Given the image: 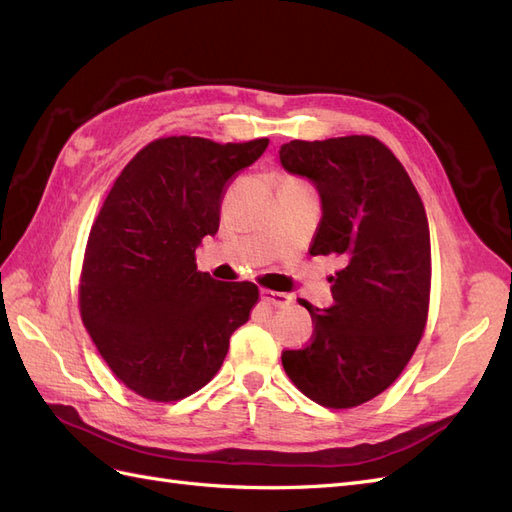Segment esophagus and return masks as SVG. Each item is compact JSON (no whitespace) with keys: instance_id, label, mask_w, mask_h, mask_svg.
Masks as SVG:
<instances>
[{"instance_id":"1","label":"esophagus","mask_w":512,"mask_h":512,"mask_svg":"<svg viewBox=\"0 0 512 512\" xmlns=\"http://www.w3.org/2000/svg\"><path fill=\"white\" fill-rule=\"evenodd\" d=\"M262 301H267L273 307H288L292 303V294L288 292H277V290H260Z\"/></svg>"}]
</instances>
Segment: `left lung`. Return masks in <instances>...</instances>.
<instances>
[{
	"label": "left lung",
	"mask_w": 512,
	"mask_h": 512,
	"mask_svg": "<svg viewBox=\"0 0 512 512\" xmlns=\"http://www.w3.org/2000/svg\"><path fill=\"white\" fill-rule=\"evenodd\" d=\"M290 175L314 183L322 220L314 256L342 258L333 305L307 307L314 342L286 350L297 389L327 408H354L395 382L423 335L431 245L423 200L378 138L339 136L280 147Z\"/></svg>",
	"instance_id": "obj_1"
}]
</instances>
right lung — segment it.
Segmentation results:
<instances>
[{"label":"right lung","instance_id":"obj_1","mask_svg":"<svg viewBox=\"0 0 512 512\" xmlns=\"http://www.w3.org/2000/svg\"><path fill=\"white\" fill-rule=\"evenodd\" d=\"M269 138L213 143L168 136L121 170L91 226L81 316L113 374L145 399L177 401L218 374L230 335L250 320L258 288L196 271V250L220 226L228 179Z\"/></svg>","mask_w":512,"mask_h":512}]
</instances>
